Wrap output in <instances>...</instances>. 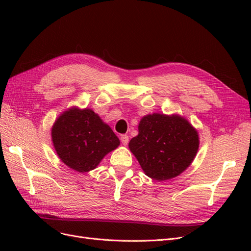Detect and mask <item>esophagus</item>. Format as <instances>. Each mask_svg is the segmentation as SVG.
<instances>
[{
    "mask_svg": "<svg viewBox=\"0 0 251 251\" xmlns=\"http://www.w3.org/2000/svg\"><path fill=\"white\" fill-rule=\"evenodd\" d=\"M120 140H121V142H123L124 146H126V144L128 143V136L127 135H121Z\"/></svg>",
    "mask_w": 251,
    "mask_h": 251,
    "instance_id": "34e87169",
    "label": "esophagus"
}]
</instances>
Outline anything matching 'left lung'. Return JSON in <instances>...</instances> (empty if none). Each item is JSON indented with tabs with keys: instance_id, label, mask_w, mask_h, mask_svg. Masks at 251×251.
Listing matches in <instances>:
<instances>
[{
	"instance_id": "obj_1",
	"label": "left lung",
	"mask_w": 251,
	"mask_h": 251,
	"mask_svg": "<svg viewBox=\"0 0 251 251\" xmlns=\"http://www.w3.org/2000/svg\"><path fill=\"white\" fill-rule=\"evenodd\" d=\"M139 134L128 148L151 179L169 180L184 172L199 148L198 133L178 115L151 114L139 123Z\"/></svg>"
}]
</instances>
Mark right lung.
<instances>
[{"label": "right lung", "mask_w": 251, "mask_h": 251, "mask_svg": "<svg viewBox=\"0 0 251 251\" xmlns=\"http://www.w3.org/2000/svg\"><path fill=\"white\" fill-rule=\"evenodd\" d=\"M51 134L60 160L79 173L94 170L120 143L111 127L90 109L72 108L64 112Z\"/></svg>", "instance_id": "right-lung-1"}]
</instances>
